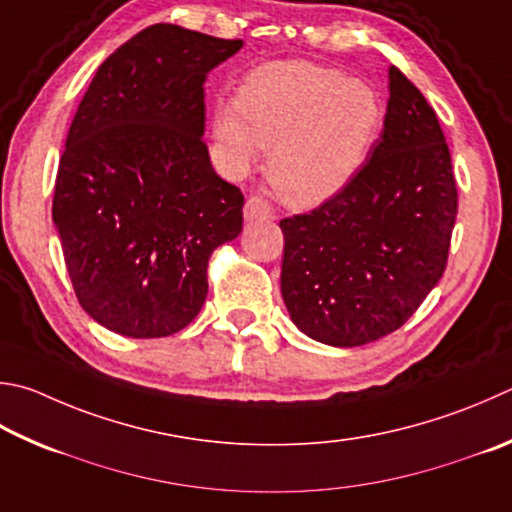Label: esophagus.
I'll return each instance as SVG.
<instances>
[{"label": "esophagus", "instance_id": "esophagus-1", "mask_svg": "<svg viewBox=\"0 0 512 512\" xmlns=\"http://www.w3.org/2000/svg\"><path fill=\"white\" fill-rule=\"evenodd\" d=\"M244 219L246 221H262L273 219V208L262 197H250L244 206Z\"/></svg>", "mask_w": 512, "mask_h": 512}]
</instances>
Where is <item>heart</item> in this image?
<instances>
[{
	"label": "heart",
	"mask_w": 512,
	"mask_h": 512,
	"mask_svg": "<svg viewBox=\"0 0 512 512\" xmlns=\"http://www.w3.org/2000/svg\"><path fill=\"white\" fill-rule=\"evenodd\" d=\"M383 127L376 91L311 62H271L248 73L235 107L215 114V136L237 170L271 150L268 176L295 208L336 197L365 165Z\"/></svg>",
	"instance_id": "heart-1"
}]
</instances>
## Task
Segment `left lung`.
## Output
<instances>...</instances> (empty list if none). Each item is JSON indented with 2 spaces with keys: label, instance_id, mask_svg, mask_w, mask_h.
<instances>
[{
  "label": "left lung",
  "instance_id": "1",
  "mask_svg": "<svg viewBox=\"0 0 512 512\" xmlns=\"http://www.w3.org/2000/svg\"><path fill=\"white\" fill-rule=\"evenodd\" d=\"M457 219V181L434 109L389 69L383 134L345 190L280 221L282 297L306 336L374 342L412 318L441 280Z\"/></svg>",
  "mask_w": 512,
  "mask_h": 512
}]
</instances>
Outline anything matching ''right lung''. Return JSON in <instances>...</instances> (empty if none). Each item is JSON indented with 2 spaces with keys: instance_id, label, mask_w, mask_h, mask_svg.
<instances>
[{
  "instance_id": "obj_1",
  "label": "right lung",
  "mask_w": 512,
  "mask_h": 512,
  "mask_svg": "<svg viewBox=\"0 0 512 512\" xmlns=\"http://www.w3.org/2000/svg\"><path fill=\"white\" fill-rule=\"evenodd\" d=\"M241 46L147 26L100 64L73 116L53 224L80 306L120 336L188 327L212 250L241 232L244 194L212 170L203 143V82Z\"/></svg>"
}]
</instances>
